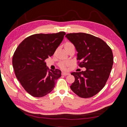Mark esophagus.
<instances>
[{
	"instance_id": "1",
	"label": "esophagus",
	"mask_w": 127,
	"mask_h": 127,
	"mask_svg": "<svg viewBox=\"0 0 127 127\" xmlns=\"http://www.w3.org/2000/svg\"><path fill=\"white\" fill-rule=\"evenodd\" d=\"M62 75H63V76H67V75L69 74V73L68 72H62Z\"/></svg>"
}]
</instances>
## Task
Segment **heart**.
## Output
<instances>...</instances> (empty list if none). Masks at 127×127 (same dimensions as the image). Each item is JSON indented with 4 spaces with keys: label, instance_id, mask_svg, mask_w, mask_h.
<instances>
[{
    "label": "heart",
    "instance_id": "heart-1",
    "mask_svg": "<svg viewBox=\"0 0 127 127\" xmlns=\"http://www.w3.org/2000/svg\"><path fill=\"white\" fill-rule=\"evenodd\" d=\"M73 46H74L73 45L71 42H66V44H65V48H70V47H73ZM70 64H71V63H70V62L64 61V62H61V63H59V66L62 69H65L68 66L70 65Z\"/></svg>",
    "mask_w": 127,
    "mask_h": 127
}]
</instances>
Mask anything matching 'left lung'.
Returning <instances> with one entry per match:
<instances>
[{
  "mask_svg": "<svg viewBox=\"0 0 127 127\" xmlns=\"http://www.w3.org/2000/svg\"><path fill=\"white\" fill-rule=\"evenodd\" d=\"M76 49L80 67L85 71L72 72L75 81L70 87L82 98L94 96L105 86L112 69L113 55L104 41L85 33H68L65 36Z\"/></svg>",
  "mask_w": 127,
  "mask_h": 127,
  "instance_id": "left-lung-1",
  "label": "left lung"
}]
</instances>
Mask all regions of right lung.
<instances>
[{"label": "right lung", "instance_id": "right-lung-1", "mask_svg": "<svg viewBox=\"0 0 127 127\" xmlns=\"http://www.w3.org/2000/svg\"><path fill=\"white\" fill-rule=\"evenodd\" d=\"M64 32L29 36L20 43L13 56L15 74L28 93L36 97L53 91L61 71L47 67L45 60L51 57L65 35Z\"/></svg>", "mask_w": 127, "mask_h": 127}]
</instances>
